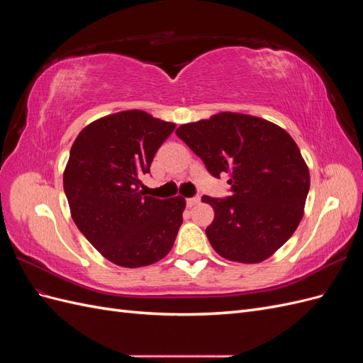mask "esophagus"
<instances>
[{"mask_svg":"<svg viewBox=\"0 0 363 363\" xmlns=\"http://www.w3.org/2000/svg\"><path fill=\"white\" fill-rule=\"evenodd\" d=\"M201 201V199L200 196H194V199H188L186 200V204H188V207H194V206H196Z\"/></svg>","mask_w":363,"mask_h":363,"instance_id":"obj_1","label":"esophagus"}]
</instances>
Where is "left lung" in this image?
<instances>
[{
	"label": "left lung",
	"instance_id": "left-lung-1",
	"mask_svg": "<svg viewBox=\"0 0 363 363\" xmlns=\"http://www.w3.org/2000/svg\"><path fill=\"white\" fill-rule=\"evenodd\" d=\"M177 136L213 177L228 174L232 196L201 201L213 207L206 228L219 256L239 263L271 257L294 235L311 188L309 168L286 130L236 112L182 124Z\"/></svg>",
	"mask_w": 363,
	"mask_h": 363
}]
</instances>
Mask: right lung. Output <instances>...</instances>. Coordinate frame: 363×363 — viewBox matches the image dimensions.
<instances>
[{
    "label": "right lung",
    "instance_id": "right-lung-1",
    "mask_svg": "<svg viewBox=\"0 0 363 363\" xmlns=\"http://www.w3.org/2000/svg\"><path fill=\"white\" fill-rule=\"evenodd\" d=\"M175 128L144 111H124L87 124L71 147L63 189L71 216L98 252L118 267L156 263L171 251L186 200L139 191L156 151Z\"/></svg>",
    "mask_w": 363,
    "mask_h": 363
}]
</instances>
